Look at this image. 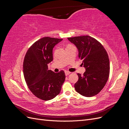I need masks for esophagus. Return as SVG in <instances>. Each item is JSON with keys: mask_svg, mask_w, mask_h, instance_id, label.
I'll return each mask as SVG.
<instances>
[{"mask_svg": "<svg viewBox=\"0 0 129 129\" xmlns=\"http://www.w3.org/2000/svg\"><path fill=\"white\" fill-rule=\"evenodd\" d=\"M64 73H65V75H66V76H67V75H69V74H71V72H68V71H65V72H64Z\"/></svg>", "mask_w": 129, "mask_h": 129, "instance_id": "esophagus-1", "label": "esophagus"}]
</instances>
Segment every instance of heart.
<instances>
[{
    "label": "heart",
    "instance_id": "b5f03b06",
    "mask_svg": "<svg viewBox=\"0 0 129 129\" xmlns=\"http://www.w3.org/2000/svg\"><path fill=\"white\" fill-rule=\"evenodd\" d=\"M69 46H70V45H69Z\"/></svg>",
    "mask_w": 129,
    "mask_h": 129
}]
</instances>
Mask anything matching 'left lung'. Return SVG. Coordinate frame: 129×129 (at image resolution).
Masks as SVG:
<instances>
[{
  "mask_svg": "<svg viewBox=\"0 0 129 129\" xmlns=\"http://www.w3.org/2000/svg\"><path fill=\"white\" fill-rule=\"evenodd\" d=\"M68 39L76 46L79 59L85 69L83 76L77 74L75 90L85 97L96 95L105 86L109 76L110 62L107 51L100 42L88 36Z\"/></svg>",
  "mask_w": 129,
  "mask_h": 129,
  "instance_id": "8db88e82",
  "label": "left lung"
}]
</instances>
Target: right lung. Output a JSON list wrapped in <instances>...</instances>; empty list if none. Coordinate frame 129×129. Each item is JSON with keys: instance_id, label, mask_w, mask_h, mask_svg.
Listing matches in <instances>:
<instances>
[{"instance_id": "add662e5", "label": "right lung", "mask_w": 129, "mask_h": 129, "mask_svg": "<svg viewBox=\"0 0 129 129\" xmlns=\"http://www.w3.org/2000/svg\"><path fill=\"white\" fill-rule=\"evenodd\" d=\"M62 39L42 38L35 42L26 54L23 72L26 84L34 95L48 101L60 93L65 80L63 71L54 73L48 70V64L53 61V49Z\"/></svg>"}]
</instances>
